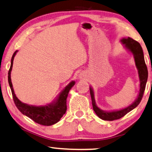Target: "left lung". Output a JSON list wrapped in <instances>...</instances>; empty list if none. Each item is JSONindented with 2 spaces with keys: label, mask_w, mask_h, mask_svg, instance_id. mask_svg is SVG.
<instances>
[{
  "label": "left lung",
  "mask_w": 152,
  "mask_h": 152,
  "mask_svg": "<svg viewBox=\"0 0 152 152\" xmlns=\"http://www.w3.org/2000/svg\"><path fill=\"white\" fill-rule=\"evenodd\" d=\"M122 42L125 44V46L127 48L132 52L135 58V65H136L137 69H138V74L140 80V92L139 95L137 96V99L135 102L129 106L127 108L123 109V110H118V111H113V112H106V111H103L100 110L98 107L96 106L95 104L94 97V92H93L92 89L90 88V92L91 98H92V107L93 110H94L97 116L100 117L101 119L104 120L108 121H113L115 120H119V119L122 118L124 117L125 115L134 109L135 107L138 106L141 100H142L143 94L145 90V87H146V83L147 78H148V71H147V67L146 64H145L144 55H143L142 48L141 47L140 44L139 42H137L135 40L133 39L132 38L128 37L126 39H122Z\"/></svg>",
  "instance_id": "8db88e82"
}]
</instances>
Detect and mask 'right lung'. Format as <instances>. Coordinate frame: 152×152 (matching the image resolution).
<instances>
[{
	"label": "right lung",
	"mask_w": 152,
	"mask_h": 152,
	"mask_svg": "<svg viewBox=\"0 0 152 152\" xmlns=\"http://www.w3.org/2000/svg\"><path fill=\"white\" fill-rule=\"evenodd\" d=\"M17 52V50H16L14 53L12 57L11 66H10L9 72H8V82H9L13 100L16 106L22 114L26 115L37 124L43 125V126H50V125L56 124L58 121H60L61 117L63 116V115L66 112V98H67L68 93L71 88L74 86L75 82H71L66 87L65 89L60 94L59 98L58 99L55 104L45 106H32L23 104V103L20 102L17 99V97L16 96L15 92H14L11 78H10L14 58H15Z\"/></svg>",
	"instance_id": "add662e5"
}]
</instances>
